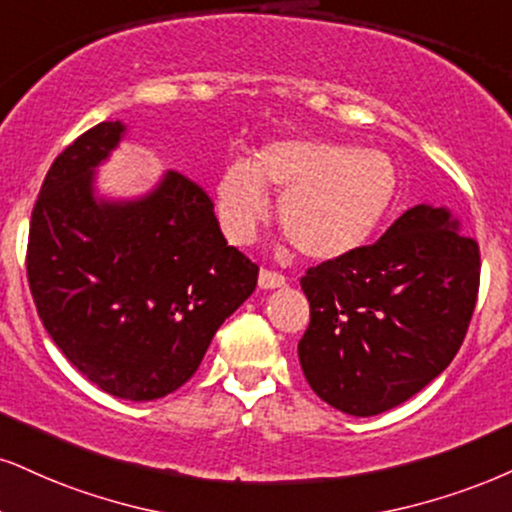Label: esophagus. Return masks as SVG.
<instances>
[{"label":"esophagus","instance_id":"esophagus-1","mask_svg":"<svg viewBox=\"0 0 512 512\" xmlns=\"http://www.w3.org/2000/svg\"><path fill=\"white\" fill-rule=\"evenodd\" d=\"M287 285V277L280 273H273V270L263 268L258 273V287L261 289H277V287H285Z\"/></svg>","mask_w":512,"mask_h":512}]
</instances>
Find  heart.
<instances>
[{
	"instance_id": "heart-1",
	"label": "heart",
	"mask_w": 512,
	"mask_h": 512,
	"mask_svg": "<svg viewBox=\"0 0 512 512\" xmlns=\"http://www.w3.org/2000/svg\"><path fill=\"white\" fill-rule=\"evenodd\" d=\"M263 189L282 192V232L299 254L330 261L375 235L399 197V170L384 151L330 140L270 142L246 161H232L218 182L220 225L246 244L268 216Z\"/></svg>"
}]
</instances>
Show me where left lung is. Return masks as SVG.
<instances>
[{"instance_id": "8db88e82", "label": "left lung", "mask_w": 512, "mask_h": 512, "mask_svg": "<svg viewBox=\"0 0 512 512\" xmlns=\"http://www.w3.org/2000/svg\"><path fill=\"white\" fill-rule=\"evenodd\" d=\"M458 230L449 208L420 204L375 244L306 270L299 361L325 403L380 415L449 368L479 289V246Z\"/></svg>"}]
</instances>
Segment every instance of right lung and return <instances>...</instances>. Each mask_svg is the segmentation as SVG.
<instances>
[{
  "mask_svg": "<svg viewBox=\"0 0 512 512\" xmlns=\"http://www.w3.org/2000/svg\"><path fill=\"white\" fill-rule=\"evenodd\" d=\"M106 121L56 156L37 194L28 282L44 330L106 394L154 401L199 368L218 327L256 289L258 266L227 246L213 201L168 170L144 197L94 194L123 140Z\"/></svg>",
  "mask_w": 512,
  "mask_h": 512,
  "instance_id": "1",
  "label": "right lung"
}]
</instances>
